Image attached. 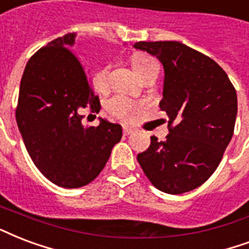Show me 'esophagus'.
I'll return each instance as SVG.
<instances>
[{
  "mask_svg": "<svg viewBox=\"0 0 249 249\" xmlns=\"http://www.w3.org/2000/svg\"><path fill=\"white\" fill-rule=\"evenodd\" d=\"M123 132H124L125 136H129V134H132V133H134V129L129 128V126H124V128H123Z\"/></svg>",
  "mask_w": 249,
  "mask_h": 249,
  "instance_id": "esophagus-1",
  "label": "esophagus"
}]
</instances>
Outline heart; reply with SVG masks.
Instances as JSON below:
<instances>
[{"instance_id":"b5f03b06","label":"heart","mask_w":249,"mask_h":249,"mask_svg":"<svg viewBox=\"0 0 249 249\" xmlns=\"http://www.w3.org/2000/svg\"><path fill=\"white\" fill-rule=\"evenodd\" d=\"M154 58L146 56L143 53H136L132 57V65L136 70V73L140 75L143 73L150 66L155 65ZM108 73H109V66H102L98 70H95L92 74V86L96 91H104L108 86ZM137 109V104L133 103L132 100L126 99L124 96H115L106 103V111L113 117L121 119V120H128L132 116L134 111Z\"/></svg>"}]
</instances>
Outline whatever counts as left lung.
<instances>
[{"label": "left lung", "mask_w": 249, "mask_h": 249, "mask_svg": "<svg viewBox=\"0 0 249 249\" xmlns=\"http://www.w3.org/2000/svg\"><path fill=\"white\" fill-rule=\"evenodd\" d=\"M133 47L162 62L159 106L174 124L164 141L151 137L138 163L159 191H193L213 175L232 138L236 91L217 62L180 41H138Z\"/></svg>", "instance_id": "8db88e82"}]
</instances>
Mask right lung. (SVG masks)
Returning a JSON list of instances; mask_svg holds the SVG:
<instances>
[{
  "instance_id": "obj_1",
  "label": "right lung",
  "mask_w": 249,
  "mask_h": 249,
  "mask_svg": "<svg viewBox=\"0 0 249 249\" xmlns=\"http://www.w3.org/2000/svg\"><path fill=\"white\" fill-rule=\"evenodd\" d=\"M77 34L48 43L30 58L19 89L17 124L32 162L53 184L79 188L107 163L123 128L100 119L85 128L81 111H100L85 66L70 51Z\"/></svg>"
}]
</instances>
